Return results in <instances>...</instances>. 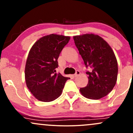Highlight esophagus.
Here are the masks:
<instances>
[{
    "label": "esophagus",
    "instance_id": "1",
    "mask_svg": "<svg viewBox=\"0 0 133 133\" xmlns=\"http://www.w3.org/2000/svg\"><path fill=\"white\" fill-rule=\"evenodd\" d=\"M79 74H80V71H76V73L74 74V77H77V76H78Z\"/></svg>",
    "mask_w": 133,
    "mask_h": 133
}]
</instances>
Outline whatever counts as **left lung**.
I'll return each instance as SVG.
<instances>
[{
    "instance_id": "1",
    "label": "left lung",
    "mask_w": 133,
    "mask_h": 133,
    "mask_svg": "<svg viewBox=\"0 0 133 133\" xmlns=\"http://www.w3.org/2000/svg\"><path fill=\"white\" fill-rule=\"evenodd\" d=\"M74 43L83 59L89 81L81 88L85 97L91 99L102 98L112 91L117 81V62L110 45L102 37L93 34L74 36Z\"/></svg>"
}]
</instances>
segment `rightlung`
Segmentation results:
<instances>
[{
	"instance_id": "right-lung-1",
	"label": "right lung",
	"mask_w": 133,
	"mask_h": 133,
	"mask_svg": "<svg viewBox=\"0 0 133 133\" xmlns=\"http://www.w3.org/2000/svg\"><path fill=\"white\" fill-rule=\"evenodd\" d=\"M70 37L50 34L35 42L30 49L25 68L27 87L38 100L52 101L61 95L69 77L56 73L57 59Z\"/></svg>"
}]
</instances>
